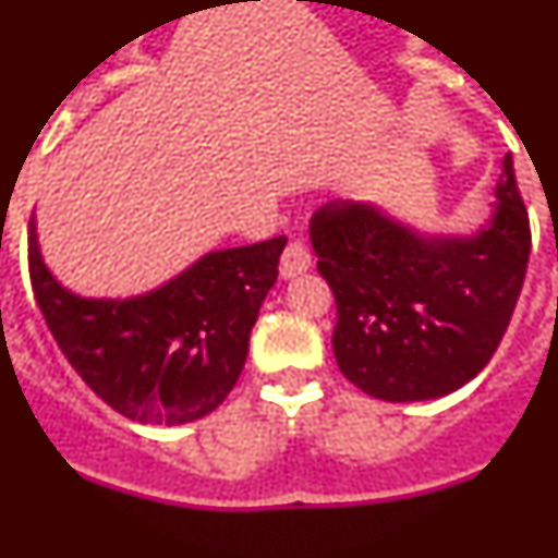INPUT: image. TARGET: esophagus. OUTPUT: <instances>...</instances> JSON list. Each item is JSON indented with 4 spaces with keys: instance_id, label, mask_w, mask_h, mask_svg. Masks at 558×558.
<instances>
[{
    "instance_id": "obj_1",
    "label": "esophagus",
    "mask_w": 558,
    "mask_h": 558,
    "mask_svg": "<svg viewBox=\"0 0 558 558\" xmlns=\"http://www.w3.org/2000/svg\"><path fill=\"white\" fill-rule=\"evenodd\" d=\"M310 263H313V254H310L307 243L304 240H290V245L282 254V263H279V274L284 279H293V276L304 274L310 268Z\"/></svg>"
}]
</instances>
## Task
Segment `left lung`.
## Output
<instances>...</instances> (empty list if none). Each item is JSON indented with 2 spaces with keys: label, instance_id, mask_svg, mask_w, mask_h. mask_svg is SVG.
Masks as SVG:
<instances>
[{
  "label": "left lung",
  "instance_id": "obj_1",
  "mask_svg": "<svg viewBox=\"0 0 558 558\" xmlns=\"http://www.w3.org/2000/svg\"><path fill=\"white\" fill-rule=\"evenodd\" d=\"M310 240L338 307V368L386 402L445 397L489 363L531 254L511 156L489 229L475 236H422L377 206L329 201L310 220Z\"/></svg>",
  "mask_w": 558,
  "mask_h": 558
}]
</instances>
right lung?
<instances>
[{"instance_id": "obj_1", "label": "right lung", "mask_w": 558, "mask_h": 558, "mask_svg": "<svg viewBox=\"0 0 558 558\" xmlns=\"http://www.w3.org/2000/svg\"><path fill=\"white\" fill-rule=\"evenodd\" d=\"M288 236L211 251L140 299H81L56 282L29 223V282L52 338L92 391L142 425L206 416L236 386Z\"/></svg>"}]
</instances>
